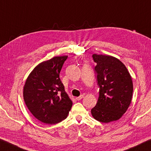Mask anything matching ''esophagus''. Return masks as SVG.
Listing matches in <instances>:
<instances>
[{
	"instance_id": "34e87169",
	"label": "esophagus",
	"mask_w": 151,
	"mask_h": 151,
	"mask_svg": "<svg viewBox=\"0 0 151 151\" xmlns=\"http://www.w3.org/2000/svg\"><path fill=\"white\" fill-rule=\"evenodd\" d=\"M83 97H84V96H83V94H82V95H80V96H78V97H76V100H78V101H80V100H81V99H82Z\"/></svg>"
}]
</instances>
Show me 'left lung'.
<instances>
[{
	"label": "left lung",
	"mask_w": 151,
	"mask_h": 151,
	"mask_svg": "<svg viewBox=\"0 0 151 151\" xmlns=\"http://www.w3.org/2000/svg\"><path fill=\"white\" fill-rule=\"evenodd\" d=\"M99 87L96 106L91 109L97 121H117L126 112L133 93L132 77L126 67L117 58L109 55H92Z\"/></svg>",
	"instance_id": "1"
}]
</instances>
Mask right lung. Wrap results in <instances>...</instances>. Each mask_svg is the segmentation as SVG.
<instances>
[{"instance_id":"1","label":"right lung","mask_w":151,"mask_h":151,"mask_svg":"<svg viewBox=\"0 0 151 151\" xmlns=\"http://www.w3.org/2000/svg\"><path fill=\"white\" fill-rule=\"evenodd\" d=\"M67 59L68 56L55 57L38 64L25 83V105L37 119L46 124L66 119L73 105L59 78Z\"/></svg>"}]
</instances>
